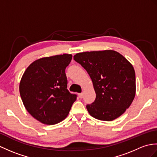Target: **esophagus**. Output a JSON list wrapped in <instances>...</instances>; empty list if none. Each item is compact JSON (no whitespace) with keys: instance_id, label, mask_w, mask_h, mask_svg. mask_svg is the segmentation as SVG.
Wrapping results in <instances>:
<instances>
[{"instance_id":"34e87169","label":"esophagus","mask_w":157,"mask_h":157,"mask_svg":"<svg viewBox=\"0 0 157 157\" xmlns=\"http://www.w3.org/2000/svg\"><path fill=\"white\" fill-rule=\"evenodd\" d=\"M83 94L82 93H81V94H79V97L80 98H83Z\"/></svg>"}]
</instances>
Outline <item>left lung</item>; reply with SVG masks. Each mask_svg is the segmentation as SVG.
Wrapping results in <instances>:
<instances>
[{
  "mask_svg": "<svg viewBox=\"0 0 157 157\" xmlns=\"http://www.w3.org/2000/svg\"><path fill=\"white\" fill-rule=\"evenodd\" d=\"M74 59L87 71L96 92L95 100L86 105L89 114L104 121H112L123 114L135 96L132 65L113 50L79 53Z\"/></svg>",
  "mask_w": 157,
  "mask_h": 157,
  "instance_id": "8db88e82",
  "label": "left lung"
}]
</instances>
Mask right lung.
Returning <instances> with one entry per match:
<instances>
[{"mask_svg": "<svg viewBox=\"0 0 157 157\" xmlns=\"http://www.w3.org/2000/svg\"><path fill=\"white\" fill-rule=\"evenodd\" d=\"M72 55L43 57L25 70L19 85L22 101L33 117L53 125L67 117L77 96L67 90L65 68Z\"/></svg>", "mask_w": 157, "mask_h": 157, "instance_id": "obj_1", "label": "right lung"}]
</instances>
